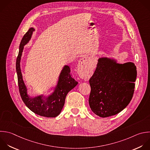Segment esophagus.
I'll return each instance as SVG.
<instances>
[{
	"label": "esophagus",
	"mask_w": 150,
	"mask_h": 150,
	"mask_svg": "<svg viewBox=\"0 0 150 150\" xmlns=\"http://www.w3.org/2000/svg\"><path fill=\"white\" fill-rule=\"evenodd\" d=\"M88 60H89V57L88 56H86L83 58H82L79 62V69L81 71L84 70L88 66Z\"/></svg>",
	"instance_id": "1"
}]
</instances>
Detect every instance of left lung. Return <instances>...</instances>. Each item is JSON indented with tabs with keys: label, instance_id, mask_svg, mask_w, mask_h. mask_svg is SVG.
Instances as JSON below:
<instances>
[{
	"label": "left lung",
	"instance_id": "8db88e82",
	"mask_svg": "<svg viewBox=\"0 0 150 150\" xmlns=\"http://www.w3.org/2000/svg\"><path fill=\"white\" fill-rule=\"evenodd\" d=\"M89 80L88 103L92 111L100 117L119 113L131 101L134 92L136 66L133 63L118 64L108 58H100Z\"/></svg>",
	"mask_w": 150,
	"mask_h": 150
}]
</instances>
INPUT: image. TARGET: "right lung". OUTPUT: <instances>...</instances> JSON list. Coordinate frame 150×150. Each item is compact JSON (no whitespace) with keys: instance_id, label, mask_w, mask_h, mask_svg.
<instances>
[{"instance_id":"1","label":"right lung","mask_w":150,"mask_h":150,"mask_svg":"<svg viewBox=\"0 0 150 150\" xmlns=\"http://www.w3.org/2000/svg\"><path fill=\"white\" fill-rule=\"evenodd\" d=\"M35 29L32 28L29 29L23 36L19 46V52L16 64L19 93L25 105L33 112L43 117H55L60 113L67 93L76 87L78 82L72 77L69 67L65 66L59 76L56 90L51 96L47 98L43 96L31 98L28 96L27 89L22 79L20 62L23 47L29 41Z\"/></svg>"}]
</instances>
